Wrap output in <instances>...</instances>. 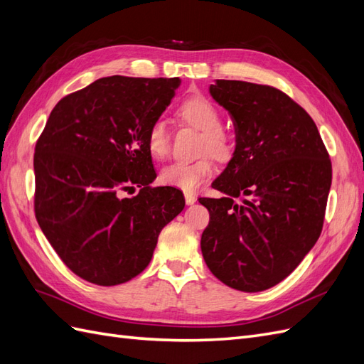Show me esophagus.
<instances>
[{
    "mask_svg": "<svg viewBox=\"0 0 364 364\" xmlns=\"http://www.w3.org/2000/svg\"><path fill=\"white\" fill-rule=\"evenodd\" d=\"M185 202L186 205H193L196 202V196L193 193H185Z\"/></svg>",
    "mask_w": 364,
    "mask_h": 364,
    "instance_id": "esophagus-1",
    "label": "esophagus"
}]
</instances>
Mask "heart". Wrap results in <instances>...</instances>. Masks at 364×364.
Masks as SVG:
<instances>
[{
  "instance_id": "obj_1",
  "label": "heart",
  "mask_w": 364,
  "mask_h": 364,
  "mask_svg": "<svg viewBox=\"0 0 364 364\" xmlns=\"http://www.w3.org/2000/svg\"><path fill=\"white\" fill-rule=\"evenodd\" d=\"M176 117L183 124L200 132L199 155H205L194 162H173L164 167L159 173L162 183L174 186L185 193H193L206 181L213 178L214 162H229L234 156V136L222 126L215 105L203 95H190L176 109ZM146 146L155 159H162L168 155V135L162 121H153L146 134ZM210 156L208 157L207 155Z\"/></svg>"
}]
</instances>
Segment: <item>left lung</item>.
I'll return each instance as SVG.
<instances>
[{
	"label": "left lung",
	"instance_id": "obj_1",
	"mask_svg": "<svg viewBox=\"0 0 364 364\" xmlns=\"http://www.w3.org/2000/svg\"><path fill=\"white\" fill-rule=\"evenodd\" d=\"M209 94L232 117L235 151L199 202L209 225L200 247L217 279L246 293L267 290L299 266L321 237L331 159L313 118L267 85L215 80Z\"/></svg>",
	"mask_w": 364,
	"mask_h": 364
}]
</instances>
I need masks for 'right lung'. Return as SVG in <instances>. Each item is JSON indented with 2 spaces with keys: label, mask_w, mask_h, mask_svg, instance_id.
Returning <instances> with one entry per match:
<instances>
[{
  "label": "right lung",
  "mask_w": 364,
  "mask_h": 364,
  "mask_svg": "<svg viewBox=\"0 0 364 364\" xmlns=\"http://www.w3.org/2000/svg\"><path fill=\"white\" fill-rule=\"evenodd\" d=\"M179 85V77H103L63 97L36 142V220L65 266L87 282L135 278L185 206L181 190L150 186L156 173L146 146ZM135 186L136 196L119 197Z\"/></svg>",
  "instance_id": "right-lung-1"
}]
</instances>
